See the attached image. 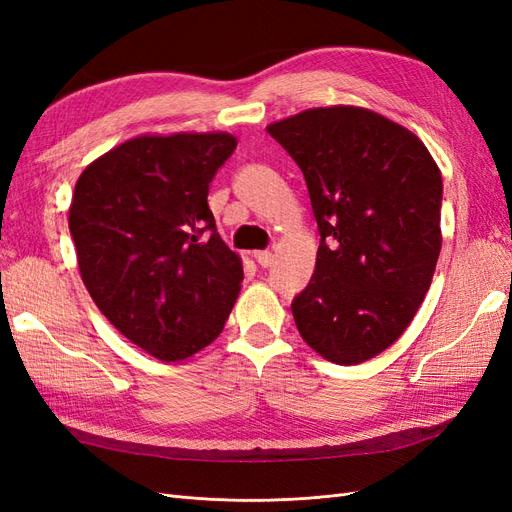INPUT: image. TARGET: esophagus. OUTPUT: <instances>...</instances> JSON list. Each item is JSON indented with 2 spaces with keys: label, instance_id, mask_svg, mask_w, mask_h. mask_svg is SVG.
<instances>
[{
  "label": "esophagus",
  "instance_id": "esophagus-1",
  "mask_svg": "<svg viewBox=\"0 0 512 512\" xmlns=\"http://www.w3.org/2000/svg\"><path fill=\"white\" fill-rule=\"evenodd\" d=\"M254 260L258 262V265L262 267V269H267L269 265H271V262H273V254L271 252H254Z\"/></svg>",
  "mask_w": 512,
  "mask_h": 512
}]
</instances>
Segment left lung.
Segmentation results:
<instances>
[{
  "label": "left lung",
  "instance_id": "1",
  "mask_svg": "<svg viewBox=\"0 0 512 512\" xmlns=\"http://www.w3.org/2000/svg\"><path fill=\"white\" fill-rule=\"evenodd\" d=\"M267 132L297 162L320 232L294 297L305 342L337 365L374 359L408 329L442 247V175L421 138L359 106L309 108Z\"/></svg>",
  "mask_w": 512,
  "mask_h": 512
}]
</instances>
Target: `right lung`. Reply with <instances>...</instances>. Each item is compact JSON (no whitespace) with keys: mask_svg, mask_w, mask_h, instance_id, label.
<instances>
[{"mask_svg":"<svg viewBox=\"0 0 512 512\" xmlns=\"http://www.w3.org/2000/svg\"><path fill=\"white\" fill-rule=\"evenodd\" d=\"M237 138L138 136L76 181L70 235L83 284L113 327L160 361H181L224 329L243 282L220 239L209 183Z\"/></svg>","mask_w":512,"mask_h":512,"instance_id":"1","label":"right lung"}]
</instances>
